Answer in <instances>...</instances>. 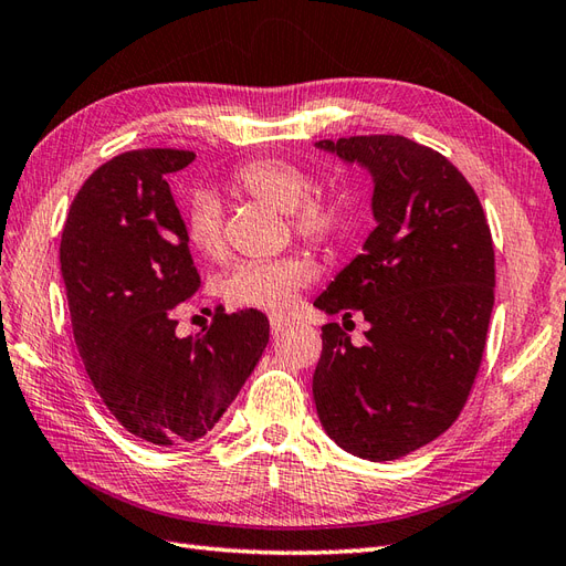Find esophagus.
<instances>
[{"instance_id":"34e87169","label":"esophagus","mask_w":566,"mask_h":566,"mask_svg":"<svg viewBox=\"0 0 566 566\" xmlns=\"http://www.w3.org/2000/svg\"><path fill=\"white\" fill-rule=\"evenodd\" d=\"M285 326H287V322L283 317H271V334L273 336H279Z\"/></svg>"}]
</instances>
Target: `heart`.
<instances>
[{"instance_id":"b5f03b06","label":"heart","mask_w":566,"mask_h":566,"mask_svg":"<svg viewBox=\"0 0 566 566\" xmlns=\"http://www.w3.org/2000/svg\"><path fill=\"white\" fill-rule=\"evenodd\" d=\"M234 184L251 198L291 216L295 232L310 242L332 240L338 230V212L322 200H312L317 191L315 179L291 161L256 159L234 174ZM186 240L200 256L216 259L222 254V208L212 193L193 196L186 212ZM307 281L310 263L303 259L244 261L224 275L220 293L232 305L281 315L293 307L297 287Z\"/></svg>"}]
</instances>
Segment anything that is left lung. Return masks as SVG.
Listing matches in <instances>:
<instances>
[{
    "label": "left lung",
    "mask_w": 566,
    "mask_h": 566,
    "mask_svg": "<svg viewBox=\"0 0 566 566\" xmlns=\"http://www.w3.org/2000/svg\"><path fill=\"white\" fill-rule=\"evenodd\" d=\"M373 179L375 230L315 300L326 315L360 312L354 346L322 326L312 395L346 453L385 462L448 431L480 370L494 307V244L480 198L450 161L401 135L319 140Z\"/></svg>",
    "instance_id": "1"
}]
</instances>
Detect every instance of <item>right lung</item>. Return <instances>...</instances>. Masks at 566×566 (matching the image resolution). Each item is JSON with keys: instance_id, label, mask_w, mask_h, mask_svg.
Returning a JSON list of instances; mask_svg holds the SVG:
<instances>
[{"instance_id": "obj_1", "label": "right lung", "mask_w": 566, "mask_h": 566, "mask_svg": "<svg viewBox=\"0 0 566 566\" xmlns=\"http://www.w3.org/2000/svg\"><path fill=\"white\" fill-rule=\"evenodd\" d=\"M193 159L186 149L113 157L74 196L60 242L92 385L125 431L155 446L203 438L269 344L259 310H218L206 334L177 336L171 310L196 295L200 275L167 177Z\"/></svg>"}]
</instances>
